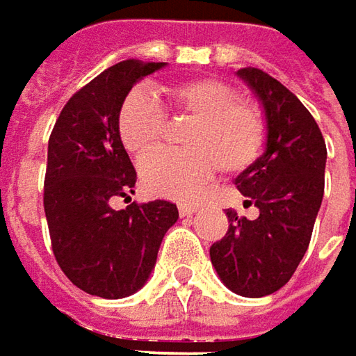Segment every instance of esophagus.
Returning <instances> with one entry per match:
<instances>
[{
  "label": "esophagus",
  "mask_w": 356,
  "mask_h": 356,
  "mask_svg": "<svg viewBox=\"0 0 356 356\" xmlns=\"http://www.w3.org/2000/svg\"><path fill=\"white\" fill-rule=\"evenodd\" d=\"M195 211H197V205H191V203H179V215H181V217H191Z\"/></svg>",
  "instance_id": "34e87169"
}]
</instances>
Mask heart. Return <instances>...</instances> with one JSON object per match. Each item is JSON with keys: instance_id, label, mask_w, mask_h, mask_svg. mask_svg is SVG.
I'll return each instance as SVG.
<instances>
[{"instance_id": "heart-1", "label": "heart", "mask_w": 356, "mask_h": 356, "mask_svg": "<svg viewBox=\"0 0 356 356\" xmlns=\"http://www.w3.org/2000/svg\"><path fill=\"white\" fill-rule=\"evenodd\" d=\"M169 111L191 115L181 135L183 149H157L165 127L161 105L145 91H131L117 111V135L133 157H143L141 181L149 193L193 197L217 165L235 173L255 161L265 141V121L253 101L215 77H197L163 89Z\"/></svg>"}]
</instances>
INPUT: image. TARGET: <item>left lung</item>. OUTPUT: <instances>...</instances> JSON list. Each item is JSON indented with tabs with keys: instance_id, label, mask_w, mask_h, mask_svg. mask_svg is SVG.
I'll return each instance as SVG.
<instances>
[{
	"instance_id": "8db88e82",
	"label": "left lung",
	"mask_w": 356,
	"mask_h": 356,
	"mask_svg": "<svg viewBox=\"0 0 356 356\" xmlns=\"http://www.w3.org/2000/svg\"><path fill=\"white\" fill-rule=\"evenodd\" d=\"M237 75L255 91L267 123L265 153L235 179L259 217L227 209L229 229L209 255L227 289L257 299L286 285L305 257L325 193L327 147L317 121L281 81L257 67Z\"/></svg>"
}]
</instances>
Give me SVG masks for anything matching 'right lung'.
Listing matches in <instances>:
<instances>
[{
    "mask_svg": "<svg viewBox=\"0 0 356 356\" xmlns=\"http://www.w3.org/2000/svg\"><path fill=\"white\" fill-rule=\"evenodd\" d=\"M165 67L125 59L71 97L47 145L43 209L55 261L89 295L123 299L147 283L161 241L177 223L169 201L113 209L135 193L137 173L117 135V111L131 87Z\"/></svg>",
    "mask_w": 356,
    "mask_h": 356,
    "instance_id": "obj_1",
    "label": "right lung"
}]
</instances>
